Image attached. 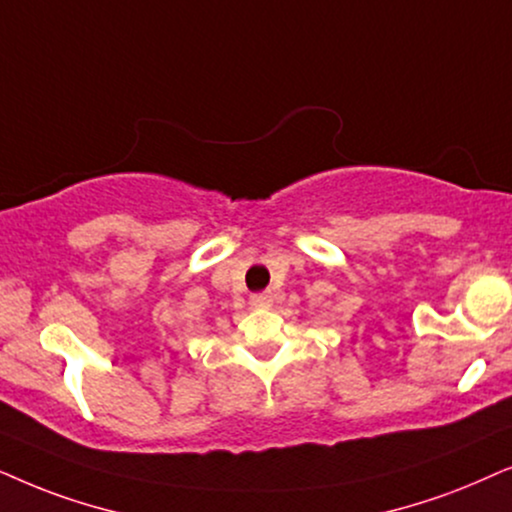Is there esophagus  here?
Returning <instances> with one entry per match:
<instances>
[{
  "mask_svg": "<svg viewBox=\"0 0 512 512\" xmlns=\"http://www.w3.org/2000/svg\"><path fill=\"white\" fill-rule=\"evenodd\" d=\"M271 302H274V295L271 292H255V295L250 297V304L255 306V309H267V306H271Z\"/></svg>",
  "mask_w": 512,
  "mask_h": 512,
  "instance_id": "obj_1",
  "label": "esophagus"
}]
</instances>
